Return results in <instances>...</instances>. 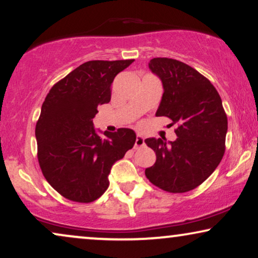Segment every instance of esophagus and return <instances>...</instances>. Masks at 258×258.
<instances>
[{
  "label": "esophagus",
  "mask_w": 258,
  "mask_h": 258,
  "mask_svg": "<svg viewBox=\"0 0 258 258\" xmlns=\"http://www.w3.org/2000/svg\"><path fill=\"white\" fill-rule=\"evenodd\" d=\"M144 144H146V141H144V137H143L142 135H140V134H137L136 141H135V148H136V149H139V148L143 147Z\"/></svg>",
  "instance_id": "obj_1"
}]
</instances>
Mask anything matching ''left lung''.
Masks as SVG:
<instances>
[{"label":"left lung","instance_id":"1","mask_svg":"<svg viewBox=\"0 0 258 258\" xmlns=\"http://www.w3.org/2000/svg\"><path fill=\"white\" fill-rule=\"evenodd\" d=\"M149 69L161 80L163 95L156 116L177 124V139L146 140L156 162L146 176L169 192H186L206 181L220 164L225 150L228 118L210 81L191 67L167 57L150 59Z\"/></svg>","mask_w":258,"mask_h":258}]
</instances>
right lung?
Segmentation results:
<instances>
[{
  "label": "right lung",
  "instance_id": "obj_1",
  "mask_svg": "<svg viewBox=\"0 0 258 258\" xmlns=\"http://www.w3.org/2000/svg\"><path fill=\"white\" fill-rule=\"evenodd\" d=\"M134 59L89 61L51 88L42 104L35 136L45 179L75 202L97 200L109 186L112 164L135 144L133 129L116 133L94 128L97 105L110 102L115 76Z\"/></svg>",
  "mask_w": 258,
  "mask_h": 258
}]
</instances>
